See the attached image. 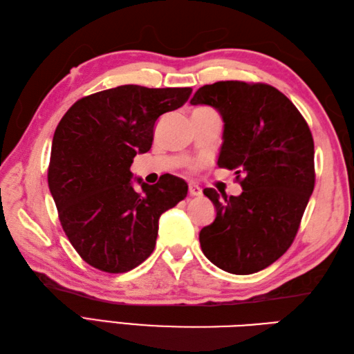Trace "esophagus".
I'll return each instance as SVG.
<instances>
[{
	"mask_svg": "<svg viewBox=\"0 0 354 354\" xmlns=\"http://www.w3.org/2000/svg\"><path fill=\"white\" fill-rule=\"evenodd\" d=\"M189 193H190V196H201V194H202V190H201V187H199V185L190 184V185H189Z\"/></svg>",
	"mask_w": 354,
	"mask_h": 354,
	"instance_id": "obj_1",
	"label": "esophagus"
}]
</instances>
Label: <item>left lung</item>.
Segmentation results:
<instances>
[{"label": "left lung", "instance_id": "1", "mask_svg": "<svg viewBox=\"0 0 354 354\" xmlns=\"http://www.w3.org/2000/svg\"><path fill=\"white\" fill-rule=\"evenodd\" d=\"M192 104H208L223 122L217 165L236 170L242 193L204 189L216 219L199 232L205 257L230 274L272 265L297 236L315 187L313 138L288 97L265 84L227 80L205 85Z\"/></svg>", "mask_w": 354, "mask_h": 354}]
</instances>
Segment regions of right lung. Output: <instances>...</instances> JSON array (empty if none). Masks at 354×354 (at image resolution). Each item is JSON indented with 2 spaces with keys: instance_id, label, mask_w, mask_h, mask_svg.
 <instances>
[{
  "instance_id": "obj_1",
  "label": "right lung",
  "mask_w": 354,
  "mask_h": 354,
  "mask_svg": "<svg viewBox=\"0 0 354 354\" xmlns=\"http://www.w3.org/2000/svg\"><path fill=\"white\" fill-rule=\"evenodd\" d=\"M190 94L192 88L122 85L77 100L59 122L48 187L66 237L88 265L122 274L153 252L160 216L189 185L169 173L149 185L132 179L131 165L152 147L156 120Z\"/></svg>"
}]
</instances>
